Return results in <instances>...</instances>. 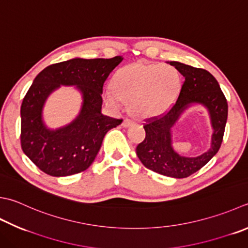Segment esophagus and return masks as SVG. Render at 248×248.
I'll return each mask as SVG.
<instances>
[{"label": "esophagus", "instance_id": "obj_1", "mask_svg": "<svg viewBox=\"0 0 248 248\" xmlns=\"http://www.w3.org/2000/svg\"><path fill=\"white\" fill-rule=\"evenodd\" d=\"M132 124H133V120H131V119H129V118H125V119L124 120V123H123V127L127 128V127H129V125H131Z\"/></svg>", "mask_w": 248, "mask_h": 248}]
</instances>
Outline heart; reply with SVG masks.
<instances>
[{
	"label": "heart",
	"instance_id": "1",
	"mask_svg": "<svg viewBox=\"0 0 248 248\" xmlns=\"http://www.w3.org/2000/svg\"><path fill=\"white\" fill-rule=\"evenodd\" d=\"M113 90L104 92L106 104L114 109L130 101L133 113L142 118L162 115L169 109L181 89V75L172 65H127L115 73Z\"/></svg>",
	"mask_w": 248,
	"mask_h": 248
}]
</instances>
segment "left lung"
I'll list each match as a JSON object with an SVG mask.
<instances>
[{
    "instance_id": "left-lung-1",
    "label": "left lung",
    "mask_w": 248,
    "mask_h": 248,
    "mask_svg": "<svg viewBox=\"0 0 248 248\" xmlns=\"http://www.w3.org/2000/svg\"><path fill=\"white\" fill-rule=\"evenodd\" d=\"M170 64L185 77L177 101L167 113L145 119L146 137L137 147V155L152 171L174 178H185L203 168L219 150L228 118V103L216 78L210 72L171 61ZM208 109L213 127L211 147L198 157H184L171 147V127L191 104Z\"/></svg>"
}]
</instances>
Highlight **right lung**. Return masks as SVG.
I'll return each mask as SVG.
<instances>
[{
    "label": "right lung",
    "mask_w": 248,
    "mask_h": 248,
    "mask_svg": "<svg viewBox=\"0 0 248 248\" xmlns=\"http://www.w3.org/2000/svg\"><path fill=\"white\" fill-rule=\"evenodd\" d=\"M123 61L75 58L44 69L24 95L21 108L20 143L29 159L50 176H69L88 169L101 148L105 134L123 119L101 113L103 85L110 72ZM60 85H76L83 95L82 109L71 124L56 130L42 121V108Z\"/></svg>",
    "instance_id": "1"
}]
</instances>
